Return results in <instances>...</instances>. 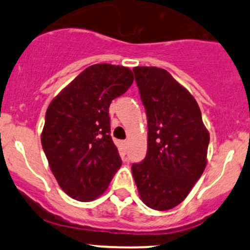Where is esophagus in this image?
Returning <instances> with one entry per match:
<instances>
[{"label":"esophagus","mask_w":250,"mask_h":250,"mask_svg":"<svg viewBox=\"0 0 250 250\" xmlns=\"http://www.w3.org/2000/svg\"><path fill=\"white\" fill-rule=\"evenodd\" d=\"M120 145H121V148H122V150L123 151H127V149H128V141H121L120 142Z\"/></svg>","instance_id":"1"}]
</instances>
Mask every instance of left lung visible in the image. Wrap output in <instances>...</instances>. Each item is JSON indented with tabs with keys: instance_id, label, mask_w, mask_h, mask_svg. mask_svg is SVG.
<instances>
[{
	"instance_id": "left-lung-1",
	"label": "left lung",
	"mask_w": 250,
	"mask_h": 250,
	"mask_svg": "<svg viewBox=\"0 0 250 250\" xmlns=\"http://www.w3.org/2000/svg\"><path fill=\"white\" fill-rule=\"evenodd\" d=\"M133 70L147 113L148 149L131 173L143 203L168 210L188 196L205 170L209 131L196 100L167 70Z\"/></svg>"
}]
</instances>
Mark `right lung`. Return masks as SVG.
Segmentation results:
<instances>
[{
    "label": "right lung",
    "mask_w": 250,
    "mask_h": 250,
    "mask_svg": "<svg viewBox=\"0 0 250 250\" xmlns=\"http://www.w3.org/2000/svg\"><path fill=\"white\" fill-rule=\"evenodd\" d=\"M133 81V71L127 67L94 64L50 102L42 148L60 187L73 199H97L121 167L110 136L109 105Z\"/></svg>",
    "instance_id": "obj_1"
}]
</instances>
